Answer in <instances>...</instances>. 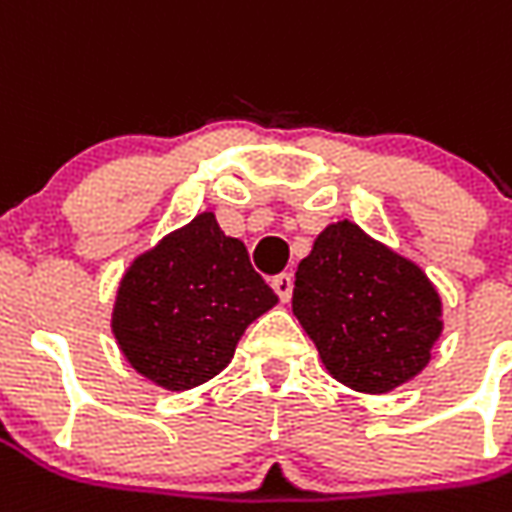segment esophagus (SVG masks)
Here are the masks:
<instances>
[{
	"label": "esophagus",
	"instance_id": "esophagus-1",
	"mask_svg": "<svg viewBox=\"0 0 512 512\" xmlns=\"http://www.w3.org/2000/svg\"><path fill=\"white\" fill-rule=\"evenodd\" d=\"M271 288L277 291V296H280V302H288L293 293V277L291 274H277L274 280H271Z\"/></svg>",
	"mask_w": 512,
	"mask_h": 512
}]
</instances>
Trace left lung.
Wrapping results in <instances>:
<instances>
[{
	"label": "left lung",
	"mask_w": 512,
	"mask_h": 512,
	"mask_svg": "<svg viewBox=\"0 0 512 512\" xmlns=\"http://www.w3.org/2000/svg\"><path fill=\"white\" fill-rule=\"evenodd\" d=\"M293 316L332 377L360 393H388L430 363L443 330L427 274L352 221L321 232L296 268Z\"/></svg>",
	"instance_id": "left-lung-1"
}]
</instances>
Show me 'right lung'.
<instances>
[{
    "label": "right lung",
    "mask_w": 512,
    "mask_h": 512,
    "mask_svg": "<svg viewBox=\"0 0 512 512\" xmlns=\"http://www.w3.org/2000/svg\"><path fill=\"white\" fill-rule=\"evenodd\" d=\"M277 305L238 238L199 213L132 260L113 305V335L141 377L166 391L213 380L246 327Z\"/></svg>",
    "instance_id": "obj_1"
}]
</instances>
